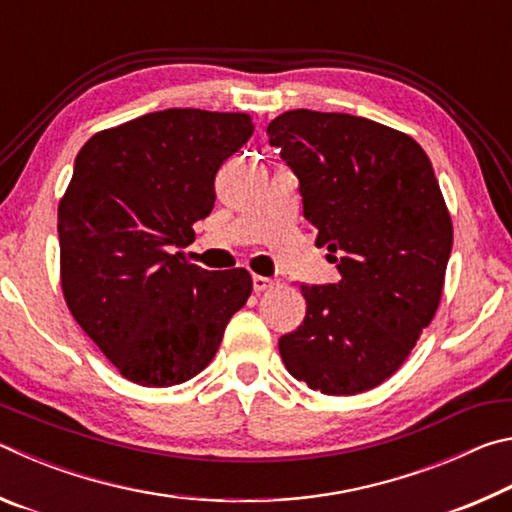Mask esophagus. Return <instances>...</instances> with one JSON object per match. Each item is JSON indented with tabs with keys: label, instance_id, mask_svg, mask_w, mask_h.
<instances>
[{
	"label": "esophagus",
	"instance_id": "obj_1",
	"mask_svg": "<svg viewBox=\"0 0 512 512\" xmlns=\"http://www.w3.org/2000/svg\"><path fill=\"white\" fill-rule=\"evenodd\" d=\"M273 287H275V282L268 280V277H264V275H255V277H253V289H255L257 293L268 291V289H273Z\"/></svg>",
	"mask_w": 512,
	"mask_h": 512
}]
</instances>
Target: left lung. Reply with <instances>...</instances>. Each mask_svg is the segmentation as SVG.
Listing matches in <instances>:
<instances>
[{"mask_svg":"<svg viewBox=\"0 0 512 512\" xmlns=\"http://www.w3.org/2000/svg\"><path fill=\"white\" fill-rule=\"evenodd\" d=\"M300 183L305 219L339 280L300 291L307 314L280 339L311 391L357 395L409 357L436 314L452 219L413 137L345 112L287 110L266 128Z\"/></svg>","mask_w":512,"mask_h":512,"instance_id":"1","label":"left lung"}]
</instances>
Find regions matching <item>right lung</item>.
I'll return each instance as SVG.
<instances>
[{"label": "right lung", "mask_w": 512, "mask_h": 512, "mask_svg": "<svg viewBox=\"0 0 512 512\" xmlns=\"http://www.w3.org/2000/svg\"><path fill=\"white\" fill-rule=\"evenodd\" d=\"M253 131L244 112L169 108L92 135L76 155L58 205L60 284L76 323L133 384L196 377L253 291L246 268L212 273L176 253Z\"/></svg>", "instance_id": "add662e5"}]
</instances>
